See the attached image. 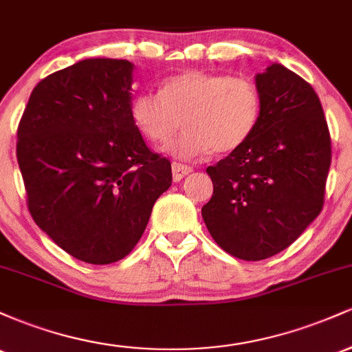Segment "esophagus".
<instances>
[{
  "label": "esophagus",
  "instance_id": "1",
  "mask_svg": "<svg viewBox=\"0 0 352 352\" xmlns=\"http://www.w3.org/2000/svg\"><path fill=\"white\" fill-rule=\"evenodd\" d=\"M190 172H192V167H188V165L177 164V162H173V164H172V175H173V182H180L182 179H184L185 175H188Z\"/></svg>",
  "mask_w": 352,
  "mask_h": 352
}]
</instances>
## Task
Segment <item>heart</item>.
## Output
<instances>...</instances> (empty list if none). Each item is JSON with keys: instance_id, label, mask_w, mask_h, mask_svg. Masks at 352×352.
Masks as SVG:
<instances>
[{"instance_id": "b5f03b06", "label": "heart", "mask_w": 352, "mask_h": 352, "mask_svg": "<svg viewBox=\"0 0 352 352\" xmlns=\"http://www.w3.org/2000/svg\"><path fill=\"white\" fill-rule=\"evenodd\" d=\"M261 92L248 78L221 72L185 71L160 84L159 94L140 92L131 102V117L140 135L165 144L180 159H197L210 151L228 153L243 145L260 122Z\"/></svg>"}]
</instances>
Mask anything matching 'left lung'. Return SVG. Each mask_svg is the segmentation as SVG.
<instances>
[{
    "mask_svg": "<svg viewBox=\"0 0 352 352\" xmlns=\"http://www.w3.org/2000/svg\"><path fill=\"white\" fill-rule=\"evenodd\" d=\"M256 129L207 173L213 195L201 208L225 252L258 261L283 252L319 215L331 165V137L314 89L273 63L254 78Z\"/></svg>",
    "mask_w": 352,
    "mask_h": 352,
    "instance_id": "obj_1",
    "label": "left lung"
}]
</instances>
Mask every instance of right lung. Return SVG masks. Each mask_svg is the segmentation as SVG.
I'll use <instances>...</instances> for the list:
<instances>
[{
    "instance_id": "obj_1",
    "label": "right lung",
    "mask_w": 352,
    "mask_h": 352,
    "mask_svg": "<svg viewBox=\"0 0 352 352\" xmlns=\"http://www.w3.org/2000/svg\"><path fill=\"white\" fill-rule=\"evenodd\" d=\"M132 71L125 59L91 58L52 72L33 89L18 125L31 217L91 265L127 256L172 185L170 162L132 122Z\"/></svg>"
}]
</instances>
